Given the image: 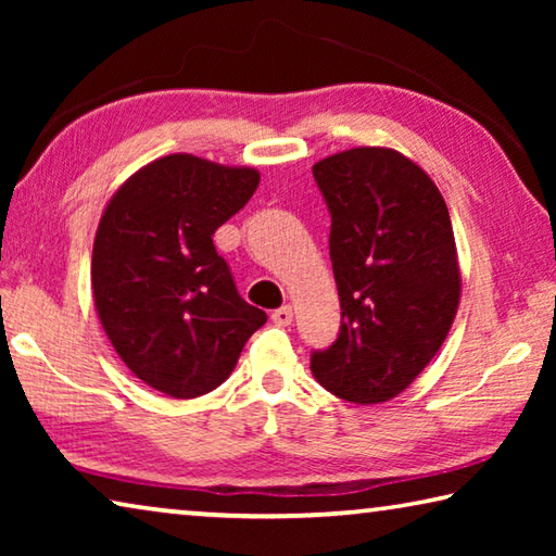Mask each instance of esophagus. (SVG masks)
<instances>
[{"mask_svg":"<svg viewBox=\"0 0 556 556\" xmlns=\"http://www.w3.org/2000/svg\"><path fill=\"white\" fill-rule=\"evenodd\" d=\"M271 321H275L277 326H289L291 321H294V312H291V306H281L275 314H271Z\"/></svg>","mask_w":556,"mask_h":556,"instance_id":"34e87169","label":"esophagus"}]
</instances>
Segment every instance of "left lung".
Returning <instances> with one entry per match:
<instances>
[{"label": "left lung", "mask_w": 556, "mask_h": 556, "mask_svg": "<svg viewBox=\"0 0 556 556\" xmlns=\"http://www.w3.org/2000/svg\"><path fill=\"white\" fill-rule=\"evenodd\" d=\"M331 213L341 333L312 372L336 397H397L446 341L460 299L448 208L425 168L388 147H355L314 164Z\"/></svg>", "instance_id": "1"}]
</instances>
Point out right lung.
<instances>
[{
  "label": "right lung",
  "mask_w": 556,
  "mask_h": 556,
  "mask_svg": "<svg viewBox=\"0 0 556 556\" xmlns=\"http://www.w3.org/2000/svg\"><path fill=\"white\" fill-rule=\"evenodd\" d=\"M257 184V168L168 154L131 174L102 213L90 265L100 324L122 363L168 397L218 388L267 321L213 244Z\"/></svg>",
  "instance_id": "right-lung-1"
}]
</instances>
